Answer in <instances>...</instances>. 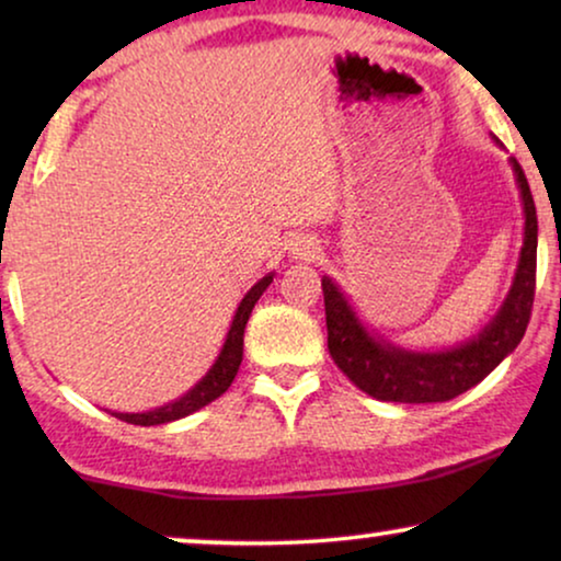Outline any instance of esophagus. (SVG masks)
Listing matches in <instances>:
<instances>
[{
    "label": "esophagus",
    "instance_id": "esophagus-1",
    "mask_svg": "<svg viewBox=\"0 0 561 561\" xmlns=\"http://www.w3.org/2000/svg\"><path fill=\"white\" fill-rule=\"evenodd\" d=\"M294 255L301 260H313L319 255V244L311 240V237H298L294 242Z\"/></svg>",
    "mask_w": 561,
    "mask_h": 561
}]
</instances>
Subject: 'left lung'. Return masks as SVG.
I'll use <instances>...</instances> for the list:
<instances>
[{"instance_id": "8db88e82", "label": "left lung", "mask_w": 561, "mask_h": 561, "mask_svg": "<svg viewBox=\"0 0 561 561\" xmlns=\"http://www.w3.org/2000/svg\"><path fill=\"white\" fill-rule=\"evenodd\" d=\"M513 171H516L520 196H524V250H520L516 280H513L503 309L497 311V317L472 342H467L457 350L434 352V355L405 352L393 347V344L378 342L375 336L365 332V327L357 321L355 311L344 301L340 288L329 278L321 280L329 352H332L336 367L359 390H365L367 396L393 403L451 401V398L478 386L524 340L534 309L539 225H536V204L531 188H528L524 168L516 160H513Z\"/></svg>"}]
</instances>
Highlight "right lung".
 <instances>
[{"instance_id":"obj_1","label":"right lung","mask_w":561,"mask_h":561,"mask_svg":"<svg viewBox=\"0 0 561 561\" xmlns=\"http://www.w3.org/2000/svg\"><path fill=\"white\" fill-rule=\"evenodd\" d=\"M271 283H273V275H265V278L255 283V286L250 288V294L242 298L240 309H237L234 319H232V327H229L227 342H225V347H221L219 359L214 363L211 370L206 373V378L198 382L196 388H191L186 396L179 398V401L163 405V409H156L148 413H114V416L127 421V424H135V426H158V424H168V421L188 416V413L204 409L206 403H211L214 398H219L221 393H225V390L232 386L237 370H240L244 327H248V319H250L252 309H255L257 298L263 296V290L271 286Z\"/></svg>"}]
</instances>
